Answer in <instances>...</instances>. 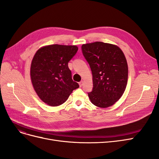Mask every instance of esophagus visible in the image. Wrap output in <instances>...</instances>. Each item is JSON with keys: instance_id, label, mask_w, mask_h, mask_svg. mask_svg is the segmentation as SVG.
Segmentation results:
<instances>
[{"instance_id": "1", "label": "esophagus", "mask_w": 159, "mask_h": 159, "mask_svg": "<svg viewBox=\"0 0 159 159\" xmlns=\"http://www.w3.org/2000/svg\"><path fill=\"white\" fill-rule=\"evenodd\" d=\"M79 85H80V87H81V86L83 85V81H80V82H79Z\"/></svg>"}]
</instances>
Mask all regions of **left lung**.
Returning <instances> with one entry per match:
<instances>
[{"mask_svg":"<svg viewBox=\"0 0 159 159\" xmlns=\"http://www.w3.org/2000/svg\"><path fill=\"white\" fill-rule=\"evenodd\" d=\"M82 54L93 75V89L88 96L95 106H111L121 97L128 79V66L122 50L102 42L83 44Z\"/></svg>","mask_w":159,"mask_h":159,"instance_id":"8db88e82","label":"left lung"}]
</instances>
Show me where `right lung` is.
Instances as JSON below:
<instances>
[{"instance_id": "right-lung-1", "label": "right lung", "mask_w": 159, "mask_h": 159, "mask_svg": "<svg viewBox=\"0 0 159 159\" xmlns=\"http://www.w3.org/2000/svg\"><path fill=\"white\" fill-rule=\"evenodd\" d=\"M78 50L76 46L49 45L38 50L30 68L31 80L36 93L46 104L58 106L68 99L79 84L74 81L68 62Z\"/></svg>"}]
</instances>
